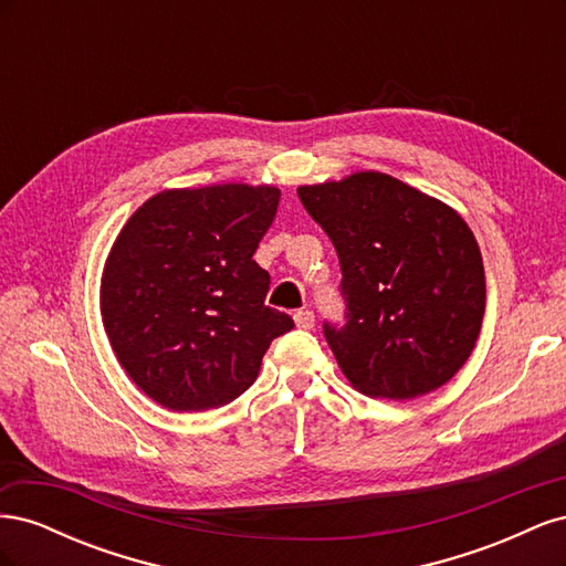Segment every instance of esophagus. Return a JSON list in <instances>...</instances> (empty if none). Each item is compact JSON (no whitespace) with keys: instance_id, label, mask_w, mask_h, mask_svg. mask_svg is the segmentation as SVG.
<instances>
[{"instance_id":"34e87169","label":"esophagus","mask_w":566,"mask_h":566,"mask_svg":"<svg viewBox=\"0 0 566 566\" xmlns=\"http://www.w3.org/2000/svg\"><path fill=\"white\" fill-rule=\"evenodd\" d=\"M295 325L300 331H312L314 328V314L310 310H300L295 312Z\"/></svg>"}]
</instances>
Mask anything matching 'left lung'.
<instances>
[{"label": "left lung", "instance_id": "8db88e82", "mask_svg": "<svg viewBox=\"0 0 566 566\" xmlns=\"http://www.w3.org/2000/svg\"><path fill=\"white\" fill-rule=\"evenodd\" d=\"M297 196L339 256L347 325L323 331L352 387L406 401L447 385L470 358L486 306L468 221L382 172L300 186Z\"/></svg>", "mask_w": 566, "mask_h": 566}]
</instances>
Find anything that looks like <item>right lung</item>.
Masks as SVG:
<instances>
[{
    "label": "right lung",
    "instance_id": "add662e5",
    "mask_svg": "<svg viewBox=\"0 0 566 566\" xmlns=\"http://www.w3.org/2000/svg\"><path fill=\"white\" fill-rule=\"evenodd\" d=\"M276 186L167 188L136 210L106 256L101 321L119 366L177 413L227 406L256 380L293 318L264 304L252 260L276 217Z\"/></svg>",
    "mask_w": 566,
    "mask_h": 566
}]
</instances>
